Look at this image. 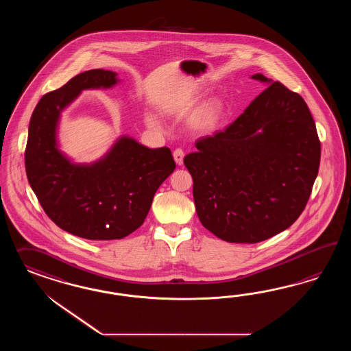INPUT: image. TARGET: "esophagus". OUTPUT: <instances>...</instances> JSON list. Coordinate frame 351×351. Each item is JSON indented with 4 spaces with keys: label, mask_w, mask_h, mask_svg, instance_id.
<instances>
[{
    "label": "esophagus",
    "mask_w": 351,
    "mask_h": 351,
    "mask_svg": "<svg viewBox=\"0 0 351 351\" xmlns=\"http://www.w3.org/2000/svg\"><path fill=\"white\" fill-rule=\"evenodd\" d=\"M184 156H185V153H184V150L181 148H176L173 150V158H175V162L181 166L182 165V162H184Z\"/></svg>",
    "instance_id": "1"
}]
</instances>
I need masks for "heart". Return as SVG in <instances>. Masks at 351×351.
<instances>
[{"mask_svg": "<svg viewBox=\"0 0 351 351\" xmlns=\"http://www.w3.org/2000/svg\"><path fill=\"white\" fill-rule=\"evenodd\" d=\"M220 114V106L219 104H213V106H208L207 110H206V114H204V121L210 125L215 123L219 118ZM153 121V119H152Z\"/></svg>", "mask_w": 351, "mask_h": 351, "instance_id": "obj_1", "label": "heart"}]
</instances>
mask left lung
I'll list each match as a JSON object with an SVG mask.
<instances>
[{
    "instance_id": "1",
    "label": "left lung",
    "mask_w": 351,
    "mask_h": 351,
    "mask_svg": "<svg viewBox=\"0 0 351 351\" xmlns=\"http://www.w3.org/2000/svg\"><path fill=\"white\" fill-rule=\"evenodd\" d=\"M269 86L223 131L185 156L203 226L230 243H257L286 230L305 210L320 141L305 100L261 73Z\"/></svg>"
}]
</instances>
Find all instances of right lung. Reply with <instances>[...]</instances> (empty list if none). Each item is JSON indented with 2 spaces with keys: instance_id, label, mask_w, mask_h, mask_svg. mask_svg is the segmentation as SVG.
Returning a JSON list of instances; mask_svg holds the SVG:
<instances>
[{
  "instance_id": "1",
  "label": "right lung",
  "mask_w": 351,
  "mask_h": 351,
  "mask_svg": "<svg viewBox=\"0 0 351 351\" xmlns=\"http://www.w3.org/2000/svg\"><path fill=\"white\" fill-rule=\"evenodd\" d=\"M116 73L91 69L47 93L33 110L25 171L43 211L60 229L91 241L128 237L144 223L160 184L175 170L171 150L122 138L103 160L73 165L56 148L60 112L85 88L110 87Z\"/></svg>"
}]
</instances>
